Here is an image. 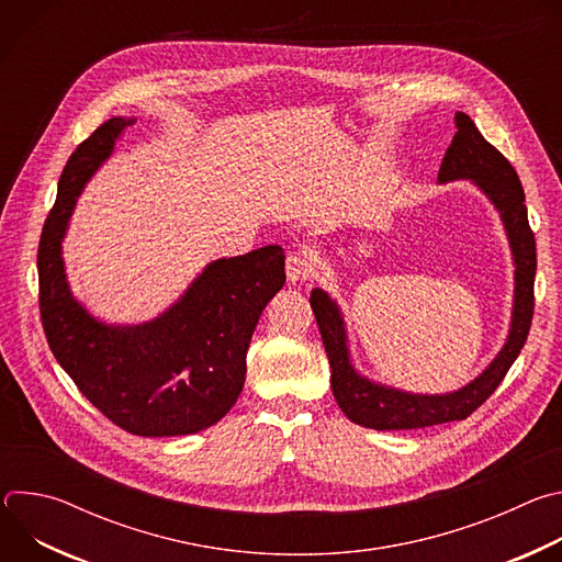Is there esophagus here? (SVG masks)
<instances>
[{
    "instance_id": "esophagus-1",
    "label": "esophagus",
    "mask_w": 562,
    "mask_h": 562,
    "mask_svg": "<svg viewBox=\"0 0 562 562\" xmlns=\"http://www.w3.org/2000/svg\"><path fill=\"white\" fill-rule=\"evenodd\" d=\"M313 276V262L306 251H295L286 258V278L289 282H302Z\"/></svg>"
}]
</instances>
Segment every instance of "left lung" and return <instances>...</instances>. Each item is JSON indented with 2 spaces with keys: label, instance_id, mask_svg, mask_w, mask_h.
Instances as JSON below:
<instances>
[{
  "label": "left lung",
  "instance_id": "left-lung-1",
  "mask_svg": "<svg viewBox=\"0 0 562 562\" xmlns=\"http://www.w3.org/2000/svg\"><path fill=\"white\" fill-rule=\"evenodd\" d=\"M453 120L456 135L442 157L438 184L469 180L485 193L503 220L516 269L509 334L485 371L464 386L449 393H412L380 384L353 367L347 325L338 302L331 300L327 291L313 289L308 302L329 356L331 391L345 416L360 427L395 431L464 420L496 391L529 336L533 315L536 239L527 220L522 184L507 157L483 137L469 115L458 111Z\"/></svg>",
  "mask_w": 562,
  "mask_h": 562
}]
</instances>
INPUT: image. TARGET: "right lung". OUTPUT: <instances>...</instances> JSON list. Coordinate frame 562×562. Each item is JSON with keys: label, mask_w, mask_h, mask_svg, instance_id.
Segmentation results:
<instances>
[{"label": "right lung", "mask_w": 562, "mask_h": 562, "mask_svg": "<svg viewBox=\"0 0 562 562\" xmlns=\"http://www.w3.org/2000/svg\"><path fill=\"white\" fill-rule=\"evenodd\" d=\"M135 117H111L61 171L40 251V313L48 347L111 423L144 438L198 434L222 420L245 386L247 349L267 302L286 282L278 245L209 262L167 311L109 325L66 280L61 243L77 198Z\"/></svg>", "instance_id": "obj_1"}]
</instances>
